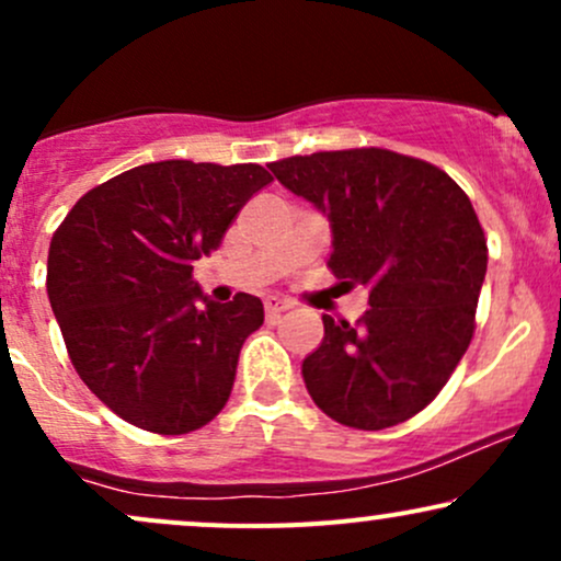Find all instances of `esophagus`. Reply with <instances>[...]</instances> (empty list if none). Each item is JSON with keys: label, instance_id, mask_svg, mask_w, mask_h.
<instances>
[{"label": "esophagus", "instance_id": "obj_1", "mask_svg": "<svg viewBox=\"0 0 561 561\" xmlns=\"http://www.w3.org/2000/svg\"><path fill=\"white\" fill-rule=\"evenodd\" d=\"M289 308H293V302L279 300V298H268L266 300V317H268V321H276L282 317V313L289 311Z\"/></svg>", "mask_w": 561, "mask_h": 561}]
</instances>
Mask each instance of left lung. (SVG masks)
<instances>
[{"mask_svg":"<svg viewBox=\"0 0 561 561\" xmlns=\"http://www.w3.org/2000/svg\"><path fill=\"white\" fill-rule=\"evenodd\" d=\"M268 169L330 216V272L369 287L356 324L321 317L324 343L302 362L313 403L356 430L411 420L446 388L474 334L488 240L467 192L427 160L382 147Z\"/></svg>","mask_w":561,"mask_h":561,"instance_id":"1","label":"left lung"}]
</instances>
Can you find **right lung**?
I'll return each mask as SVG.
<instances>
[{
	"label": "right lung",
	"instance_id": "add662e5",
	"mask_svg": "<svg viewBox=\"0 0 561 561\" xmlns=\"http://www.w3.org/2000/svg\"><path fill=\"white\" fill-rule=\"evenodd\" d=\"M268 182L259 163L160 160L89 190L57 227L49 302L79 377L124 422L184 435L227 405L263 302L203 298L192 263Z\"/></svg>",
	"mask_w": 561,
	"mask_h": 561
}]
</instances>
